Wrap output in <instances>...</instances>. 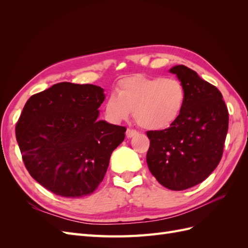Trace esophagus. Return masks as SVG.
Returning a JSON list of instances; mask_svg holds the SVG:
<instances>
[{
	"label": "esophagus",
	"instance_id": "esophagus-1",
	"mask_svg": "<svg viewBox=\"0 0 248 248\" xmlns=\"http://www.w3.org/2000/svg\"><path fill=\"white\" fill-rule=\"evenodd\" d=\"M138 133L139 132L137 130L131 129V128H127V130H126V137L128 138V139H130V138H133L134 136H137Z\"/></svg>",
	"mask_w": 248,
	"mask_h": 248
}]
</instances>
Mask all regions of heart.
I'll return each instance as SVG.
<instances>
[{
  "instance_id": "heart-1",
  "label": "heart",
  "mask_w": 248,
  "mask_h": 248,
  "mask_svg": "<svg viewBox=\"0 0 248 248\" xmlns=\"http://www.w3.org/2000/svg\"><path fill=\"white\" fill-rule=\"evenodd\" d=\"M185 102L186 90L177 78L134 76L118 82L117 95H108L104 110L108 120L119 123L133 109V118L140 127L159 131L177 121Z\"/></svg>"
}]
</instances>
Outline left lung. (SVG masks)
I'll use <instances>...</instances> for the list:
<instances>
[{
  "mask_svg": "<svg viewBox=\"0 0 248 248\" xmlns=\"http://www.w3.org/2000/svg\"><path fill=\"white\" fill-rule=\"evenodd\" d=\"M186 90L179 119L169 128L150 130L147 163L151 174L170 190H184L207 179L222 157L229 110L220 91L184 65L170 70Z\"/></svg>",
  "mask_w": 248,
  "mask_h": 248,
  "instance_id": "left-lung-1",
  "label": "left lung"
}]
</instances>
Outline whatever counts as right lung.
I'll list each match as a JSON object with an SVG mask.
<instances>
[{"label": "right lung", "instance_id": "obj_1", "mask_svg": "<svg viewBox=\"0 0 248 248\" xmlns=\"http://www.w3.org/2000/svg\"><path fill=\"white\" fill-rule=\"evenodd\" d=\"M103 89L59 82L29 98L16 126L22 160L57 196H88L102 182L123 126L98 121Z\"/></svg>", "mask_w": 248, "mask_h": 248}]
</instances>
